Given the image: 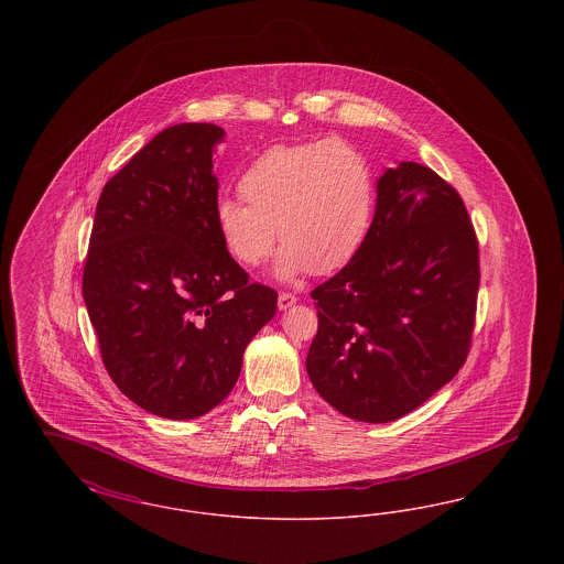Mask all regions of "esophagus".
<instances>
[{"label": "esophagus", "instance_id": "esophagus-1", "mask_svg": "<svg viewBox=\"0 0 564 564\" xmlns=\"http://www.w3.org/2000/svg\"><path fill=\"white\" fill-rule=\"evenodd\" d=\"M295 300H297V297H295L294 294L281 292V294H279V308H281V311H288L292 304H295Z\"/></svg>", "mask_w": 564, "mask_h": 564}]
</instances>
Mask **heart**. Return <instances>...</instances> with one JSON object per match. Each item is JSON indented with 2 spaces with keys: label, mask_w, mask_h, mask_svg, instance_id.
I'll return each mask as SVG.
<instances>
[{
  "label": "heart",
  "mask_w": 564,
  "mask_h": 564,
  "mask_svg": "<svg viewBox=\"0 0 564 564\" xmlns=\"http://www.w3.org/2000/svg\"><path fill=\"white\" fill-rule=\"evenodd\" d=\"M239 192L215 200L219 239L241 267L258 269L279 232L281 279L343 269L375 224V166L338 137L270 145L242 169Z\"/></svg>",
  "instance_id": "obj_1"
}]
</instances>
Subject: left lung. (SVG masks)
<instances>
[{"mask_svg": "<svg viewBox=\"0 0 564 564\" xmlns=\"http://www.w3.org/2000/svg\"><path fill=\"white\" fill-rule=\"evenodd\" d=\"M478 288V237L460 194L419 162L384 171L368 241L311 292L313 387L364 423L416 410L465 364Z\"/></svg>", "mask_w": 564, "mask_h": 564, "instance_id": "obj_1", "label": "left lung"}]
</instances>
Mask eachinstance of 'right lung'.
<instances>
[{
	"label": "right lung",
	"mask_w": 564,
	"mask_h": 564,
	"mask_svg": "<svg viewBox=\"0 0 564 564\" xmlns=\"http://www.w3.org/2000/svg\"><path fill=\"white\" fill-rule=\"evenodd\" d=\"M215 124H175L127 162L97 203L82 295L104 366L139 408L207 414L241 375L276 292L249 283L215 228Z\"/></svg>",
	"instance_id": "1"
}]
</instances>
